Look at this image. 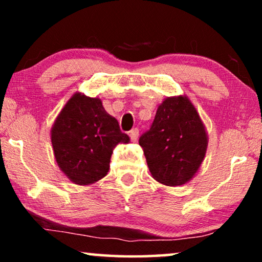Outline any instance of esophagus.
Segmentation results:
<instances>
[{
  "label": "esophagus",
  "instance_id": "1",
  "mask_svg": "<svg viewBox=\"0 0 262 262\" xmlns=\"http://www.w3.org/2000/svg\"><path fill=\"white\" fill-rule=\"evenodd\" d=\"M138 136H139V131L138 128H132L130 131V138L132 142H137L138 141Z\"/></svg>",
  "mask_w": 262,
  "mask_h": 262
}]
</instances>
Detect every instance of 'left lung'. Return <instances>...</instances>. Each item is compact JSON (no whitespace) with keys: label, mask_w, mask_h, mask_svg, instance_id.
Returning a JSON list of instances; mask_svg holds the SVG:
<instances>
[{"label":"left lung","mask_w":262,"mask_h":262,"mask_svg":"<svg viewBox=\"0 0 262 262\" xmlns=\"http://www.w3.org/2000/svg\"><path fill=\"white\" fill-rule=\"evenodd\" d=\"M207 143L205 125L186 95L164 99L157 107L150 130L139 138L151 177L170 187L194 178Z\"/></svg>","instance_id":"1"}]
</instances>
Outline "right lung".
<instances>
[{"mask_svg":"<svg viewBox=\"0 0 262 262\" xmlns=\"http://www.w3.org/2000/svg\"><path fill=\"white\" fill-rule=\"evenodd\" d=\"M128 142L101 100L80 92L68 100L51 127L56 162L71 182L80 186L105 178L113 149Z\"/></svg>","mask_w":262,"mask_h":262,"instance_id":"obj_1","label":"right lung"}]
</instances>
